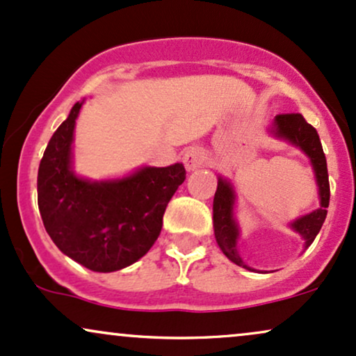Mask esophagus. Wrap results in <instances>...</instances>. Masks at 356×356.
<instances>
[{"label": "esophagus", "instance_id": "obj_1", "mask_svg": "<svg viewBox=\"0 0 356 356\" xmlns=\"http://www.w3.org/2000/svg\"><path fill=\"white\" fill-rule=\"evenodd\" d=\"M204 158L207 156H204V152L200 146H190L183 153V165L188 171H193L203 165Z\"/></svg>", "mask_w": 356, "mask_h": 356}]
</instances>
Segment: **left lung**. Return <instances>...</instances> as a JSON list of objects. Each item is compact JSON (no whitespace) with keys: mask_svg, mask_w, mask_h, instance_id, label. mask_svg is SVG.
I'll list each match as a JSON object with an SVG mask.
<instances>
[{"mask_svg":"<svg viewBox=\"0 0 356 356\" xmlns=\"http://www.w3.org/2000/svg\"><path fill=\"white\" fill-rule=\"evenodd\" d=\"M273 135L283 140L290 141L291 145L302 148L307 156L310 158L313 170H315L316 183H318V193L321 207L318 210L308 213L290 225L295 232L305 238V246H310L321 229L325 218H327V208L330 204V183L327 158H325L323 148L316 129L307 123L300 113H283L275 116ZM233 204H235V191L227 179L218 178V188H216L215 200H213V227H215V238L218 241L221 252L227 254L228 260L235 265L243 266V260L236 252V241L240 236V229L235 218H233ZM250 270V268H248Z\"/></svg>","mask_w":356,"mask_h":356,"instance_id":"1","label":"left lung"}]
</instances>
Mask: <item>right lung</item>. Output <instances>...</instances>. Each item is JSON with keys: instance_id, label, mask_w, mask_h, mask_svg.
Instances as JSON below:
<instances>
[{"instance_id": "1", "label": "right lung", "mask_w": 356, "mask_h": 356, "mask_svg": "<svg viewBox=\"0 0 356 356\" xmlns=\"http://www.w3.org/2000/svg\"><path fill=\"white\" fill-rule=\"evenodd\" d=\"M81 104L71 108L46 146L38 170V207L46 232L66 257L110 273L148 253L186 171L175 163L145 166L113 181L78 178L71 170V143Z\"/></svg>"}]
</instances>
